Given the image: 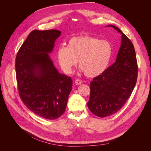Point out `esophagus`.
<instances>
[{
    "mask_svg": "<svg viewBox=\"0 0 151 151\" xmlns=\"http://www.w3.org/2000/svg\"><path fill=\"white\" fill-rule=\"evenodd\" d=\"M75 83L77 85H80V84H81L82 83H83V81H82L81 80H79V79H76V81H75Z\"/></svg>",
    "mask_w": 151,
    "mask_h": 151,
    "instance_id": "obj_1",
    "label": "esophagus"
}]
</instances>
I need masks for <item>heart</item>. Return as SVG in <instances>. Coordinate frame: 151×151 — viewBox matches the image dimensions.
I'll return each instance as SVG.
<instances>
[{"label":"heart","instance_id":"heart-1","mask_svg":"<svg viewBox=\"0 0 151 151\" xmlns=\"http://www.w3.org/2000/svg\"><path fill=\"white\" fill-rule=\"evenodd\" d=\"M111 55L110 43L88 35L71 38L67 47L61 46L57 50L58 62L63 72L70 74L79 60V67L90 77L98 76L106 69Z\"/></svg>","mask_w":151,"mask_h":151}]
</instances>
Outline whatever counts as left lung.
Returning <instances> with one entry per match:
<instances>
[{
  "instance_id": "1",
  "label": "left lung",
  "mask_w": 151,
  "mask_h": 151,
  "mask_svg": "<svg viewBox=\"0 0 151 151\" xmlns=\"http://www.w3.org/2000/svg\"><path fill=\"white\" fill-rule=\"evenodd\" d=\"M122 34L116 60L90 83L89 110L99 117L115 114L130 96L137 79L138 66L133 43L117 27L109 25Z\"/></svg>"
}]
</instances>
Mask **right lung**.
<instances>
[{"mask_svg": "<svg viewBox=\"0 0 151 151\" xmlns=\"http://www.w3.org/2000/svg\"><path fill=\"white\" fill-rule=\"evenodd\" d=\"M61 31L33 30L16 57V80L22 101L36 115L55 120L65 112L72 89L70 77L59 73L50 58Z\"/></svg>", "mask_w": 151, "mask_h": 151, "instance_id": "add662e5", "label": "right lung"}]
</instances>
